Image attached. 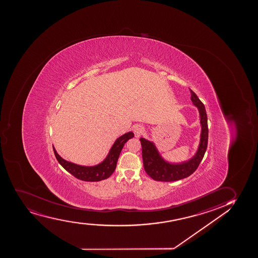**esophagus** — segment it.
Returning a JSON list of instances; mask_svg holds the SVG:
<instances>
[{
	"mask_svg": "<svg viewBox=\"0 0 258 258\" xmlns=\"http://www.w3.org/2000/svg\"><path fill=\"white\" fill-rule=\"evenodd\" d=\"M134 132L136 137H140L145 132V127L141 124H136L134 125Z\"/></svg>",
	"mask_w": 258,
	"mask_h": 258,
	"instance_id": "1",
	"label": "esophagus"
}]
</instances>
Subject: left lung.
<instances>
[{"label": "left lung", "mask_w": 258, "mask_h": 258, "mask_svg": "<svg viewBox=\"0 0 258 258\" xmlns=\"http://www.w3.org/2000/svg\"><path fill=\"white\" fill-rule=\"evenodd\" d=\"M191 101L198 108L200 124L202 126L198 149L188 160L181 163H171L165 160L157 148L153 141L140 139L142 145V157L145 170L155 181H174L181 180L192 175L201 163L205 152L208 148V115L204 104L200 101L196 93L190 89Z\"/></svg>", "instance_id": "8db88e82"}]
</instances>
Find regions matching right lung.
Here are the masks:
<instances>
[{
    "mask_svg": "<svg viewBox=\"0 0 258 258\" xmlns=\"http://www.w3.org/2000/svg\"><path fill=\"white\" fill-rule=\"evenodd\" d=\"M133 132H128L118 138L113 143V146L110 149L109 152L106 158L101 163L94 166L79 165L77 163H71L66 161L60 157L58 153L53 147L54 154L56 156V160L64 168V169L74 175L79 180L85 181H99L105 180L113 174L116 169L118 157L121 152L124 145L128 140L134 138Z\"/></svg>",
    "mask_w": 258,
    "mask_h": 258,
    "instance_id": "1",
    "label": "right lung"
}]
</instances>
